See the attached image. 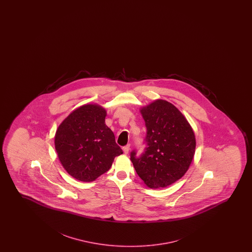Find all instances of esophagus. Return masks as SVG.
<instances>
[{"instance_id": "obj_1", "label": "esophagus", "mask_w": 252, "mask_h": 252, "mask_svg": "<svg viewBox=\"0 0 252 252\" xmlns=\"http://www.w3.org/2000/svg\"><path fill=\"white\" fill-rule=\"evenodd\" d=\"M123 151H124L125 154H127L129 151H130V145L128 144V145H125L123 147Z\"/></svg>"}]
</instances>
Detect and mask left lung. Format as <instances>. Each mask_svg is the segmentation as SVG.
Masks as SVG:
<instances>
[{"instance_id": "obj_1", "label": "left lung", "mask_w": 252, "mask_h": 252, "mask_svg": "<svg viewBox=\"0 0 252 252\" xmlns=\"http://www.w3.org/2000/svg\"><path fill=\"white\" fill-rule=\"evenodd\" d=\"M141 113L147 130L145 147L140 155L131 151V162L146 186H169L189 169L195 151L194 133L183 114L166 100H156Z\"/></svg>"}]
</instances>
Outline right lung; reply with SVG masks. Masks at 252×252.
Segmentation results:
<instances>
[{
	"label": "right lung",
	"instance_id": "obj_1",
	"mask_svg": "<svg viewBox=\"0 0 252 252\" xmlns=\"http://www.w3.org/2000/svg\"><path fill=\"white\" fill-rule=\"evenodd\" d=\"M106 114L98 105H84L73 111L56 132L60 162L70 176L82 182H92L107 172L114 158L123 153L105 124Z\"/></svg>",
	"mask_w": 252,
	"mask_h": 252
}]
</instances>
